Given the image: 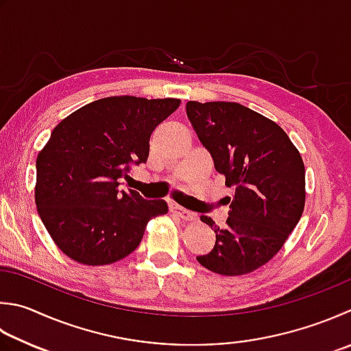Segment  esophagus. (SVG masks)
Returning a JSON list of instances; mask_svg holds the SVG:
<instances>
[{
    "instance_id": "esophagus-1",
    "label": "esophagus",
    "mask_w": 351,
    "mask_h": 351,
    "mask_svg": "<svg viewBox=\"0 0 351 351\" xmlns=\"http://www.w3.org/2000/svg\"><path fill=\"white\" fill-rule=\"evenodd\" d=\"M173 213H176L184 221H193V220H195V218H197V215L194 213H191V210L184 209V208L177 206V204H174V206H173Z\"/></svg>"
}]
</instances>
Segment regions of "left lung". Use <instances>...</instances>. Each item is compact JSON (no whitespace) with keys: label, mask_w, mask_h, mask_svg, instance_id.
Segmentation results:
<instances>
[{"label":"left lung","mask_w":351,"mask_h":351,"mask_svg":"<svg viewBox=\"0 0 351 351\" xmlns=\"http://www.w3.org/2000/svg\"><path fill=\"white\" fill-rule=\"evenodd\" d=\"M186 114L234 189L226 226L200 217L215 232V246L197 261L218 275L254 272L278 254L302 215V157L280 125L241 104L189 101Z\"/></svg>","instance_id":"1"}]
</instances>
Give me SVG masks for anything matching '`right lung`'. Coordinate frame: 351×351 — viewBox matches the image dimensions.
<instances>
[{"label": "right lung", "mask_w": 351, "mask_h": 351, "mask_svg": "<svg viewBox=\"0 0 351 351\" xmlns=\"http://www.w3.org/2000/svg\"><path fill=\"white\" fill-rule=\"evenodd\" d=\"M180 99L111 96L84 105L59 122L36 158L35 202L51 240L87 266H105L141 244L165 200L119 191L131 165L145 163L149 137Z\"/></svg>", "instance_id": "add662e5"}]
</instances>
